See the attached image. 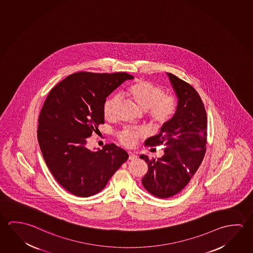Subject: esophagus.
Here are the masks:
<instances>
[{"mask_svg":"<svg viewBox=\"0 0 253 253\" xmlns=\"http://www.w3.org/2000/svg\"><path fill=\"white\" fill-rule=\"evenodd\" d=\"M137 158L136 154H134V153H128V160H129V161H134V160H136Z\"/></svg>","mask_w":253,"mask_h":253,"instance_id":"esophagus-1","label":"esophagus"}]
</instances>
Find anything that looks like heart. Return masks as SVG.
<instances>
[{
	"label": "heart",
	"mask_w": 253,
	"mask_h": 253,
	"mask_svg": "<svg viewBox=\"0 0 253 253\" xmlns=\"http://www.w3.org/2000/svg\"><path fill=\"white\" fill-rule=\"evenodd\" d=\"M124 94L137 108L145 111L150 124L156 128L169 123L178 108V100L175 96L165 93L161 85L148 80L135 81L125 89ZM118 104V96H111L106 100L103 105L106 119H112ZM143 136L144 131L140 128H125L118 133L117 138L126 147H132Z\"/></svg>",
	"instance_id": "b5f03b06"
}]
</instances>
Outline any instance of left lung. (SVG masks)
Instances as JSON below:
<instances>
[{
  "label": "left lung",
  "mask_w": 253,
  "mask_h": 253,
  "mask_svg": "<svg viewBox=\"0 0 253 253\" xmlns=\"http://www.w3.org/2000/svg\"><path fill=\"white\" fill-rule=\"evenodd\" d=\"M168 75L178 97V108L161 132L145 143L151 147L164 146V155L158 160L140 156L148 165L142 184L160 199L173 197L186 186L207 150V117L203 101L190 84L172 73Z\"/></svg>",
  "instance_id": "left-lung-1"
}]
</instances>
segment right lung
Returning a JSON list of instances; mask_svg holds the SVG:
<instances>
[{"instance_id":"obj_1","label":"right lung","mask_w":253,"mask_h":253,"mask_svg":"<svg viewBox=\"0 0 253 253\" xmlns=\"http://www.w3.org/2000/svg\"><path fill=\"white\" fill-rule=\"evenodd\" d=\"M133 76L126 72H77L50 91L39 116L38 141L46 166L61 186L87 198L102 191L128 153L114 144L92 152L88 137L104 124L103 105Z\"/></svg>"}]
</instances>
